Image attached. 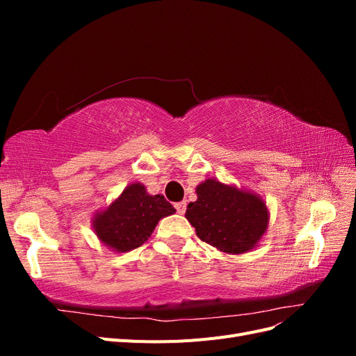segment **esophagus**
Returning <instances> with one entry per match:
<instances>
[{"label":"esophagus","mask_w":356,"mask_h":356,"mask_svg":"<svg viewBox=\"0 0 356 356\" xmlns=\"http://www.w3.org/2000/svg\"><path fill=\"white\" fill-rule=\"evenodd\" d=\"M175 208H177V212L182 215V213L186 212V209H187V202H186V200H182V202L175 203Z\"/></svg>","instance_id":"34e87169"}]
</instances>
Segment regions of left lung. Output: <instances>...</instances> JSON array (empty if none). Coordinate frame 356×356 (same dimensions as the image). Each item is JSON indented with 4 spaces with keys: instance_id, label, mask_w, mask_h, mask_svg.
I'll list each match as a JSON object with an SVG mask.
<instances>
[{
    "instance_id": "1",
    "label": "left lung",
    "mask_w": 356,
    "mask_h": 356,
    "mask_svg": "<svg viewBox=\"0 0 356 356\" xmlns=\"http://www.w3.org/2000/svg\"><path fill=\"white\" fill-rule=\"evenodd\" d=\"M196 195L186 218L203 242L229 255L250 252L261 242L270 213L260 195L217 178L200 182Z\"/></svg>"
}]
</instances>
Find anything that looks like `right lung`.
<instances>
[{
    "mask_svg": "<svg viewBox=\"0 0 356 356\" xmlns=\"http://www.w3.org/2000/svg\"><path fill=\"white\" fill-rule=\"evenodd\" d=\"M175 213L161 196L149 195L141 182L127 186L108 207L96 211L92 229L96 238L114 252H129L148 241L157 222Z\"/></svg>",
    "mask_w": 356,
    "mask_h": 356,
    "instance_id": "add662e5",
    "label": "right lung"
}]
</instances>
